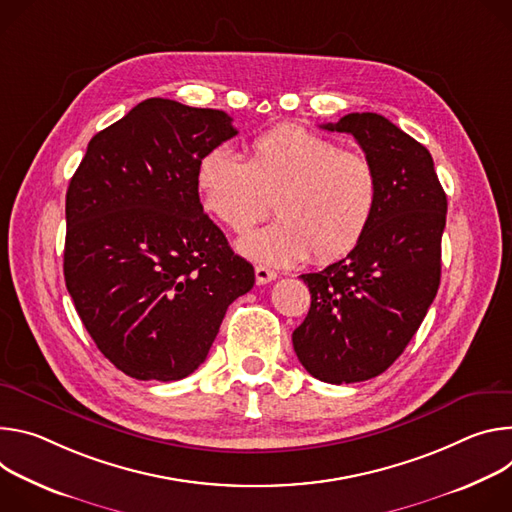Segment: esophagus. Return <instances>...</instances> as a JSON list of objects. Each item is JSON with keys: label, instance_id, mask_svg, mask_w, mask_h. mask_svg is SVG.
I'll return each mask as SVG.
<instances>
[{"label": "esophagus", "instance_id": "34e87169", "mask_svg": "<svg viewBox=\"0 0 512 512\" xmlns=\"http://www.w3.org/2000/svg\"><path fill=\"white\" fill-rule=\"evenodd\" d=\"M254 272H256V282H258V285H268V282H272L276 278V272L266 268V266H256Z\"/></svg>", "mask_w": 512, "mask_h": 512}]
</instances>
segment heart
<instances>
[{"instance_id": "obj_1", "label": "heart", "mask_w": 512, "mask_h": 512, "mask_svg": "<svg viewBox=\"0 0 512 512\" xmlns=\"http://www.w3.org/2000/svg\"><path fill=\"white\" fill-rule=\"evenodd\" d=\"M201 207L244 234L270 211L278 221L248 234L238 248L270 266L305 258L327 264L348 256L376 215L380 183L370 158L301 126H276L248 144V160L230 148L207 150L195 173Z\"/></svg>"}]
</instances>
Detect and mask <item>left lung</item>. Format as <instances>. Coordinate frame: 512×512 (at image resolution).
Wrapping results in <instances>:
<instances>
[{"mask_svg": "<svg viewBox=\"0 0 512 512\" xmlns=\"http://www.w3.org/2000/svg\"><path fill=\"white\" fill-rule=\"evenodd\" d=\"M329 132L356 138L380 183L362 242L321 272L301 274L311 293L293 348L305 370L329 384L382 374L431 307L441 278L447 197L429 150L378 113H348Z\"/></svg>", "mask_w": 512, "mask_h": 512, "instance_id": "1", "label": "left lung"}]
</instances>
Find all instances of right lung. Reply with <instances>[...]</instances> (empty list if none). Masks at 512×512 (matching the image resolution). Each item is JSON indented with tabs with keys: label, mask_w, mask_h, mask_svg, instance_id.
I'll list each match as a JSON object with an SVG mask.
<instances>
[{
	"label": "right lung",
	"mask_w": 512,
	"mask_h": 512,
	"mask_svg": "<svg viewBox=\"0 0 512 512\" xmlns=\"http://www.w3.org/2000/svg\"><path fill=\"white\" fill-rule=\"evenodd\" d=\"M238 134L219 109L152 97L95 134L67 191L65 282L99 352L136 380H181L254 287L203 213L201 156Z\"/></svg>",
	"instance_id": "1"
}]
</instances>
